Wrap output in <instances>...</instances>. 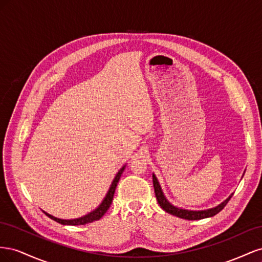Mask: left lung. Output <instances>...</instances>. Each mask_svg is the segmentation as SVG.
I'll return each instance as SVG.
<instances>
[{
	"label": "left lung",
	"mask_w": 262,
	"mask_h": 262,
	"mask_svg": "<svg viewBox=\"0 0 262 262\" xmlns=\"http://www.w3.org/2000/svg\"><path fill=\"white\" fill-rule=\"evenodd\" d=\"M153 185H154L156 199H157L158 204L161 205V208L164 211L171 214V215H175L177 217L189 220V221L202 220V219H205V217L214 216V215H215V214H217L219 212H221L222 210L224 209V207L227 204V202L231 200V198H232V195H231L226 201H224L222 204L217 205L216 208H213V209H210V210H205V211H188V210H182V209H178L176 207H173V205H171L167 200H166V198L163 194L161 186H160V184H158V181H157L155 175H153Z\"/></svg>",
	"instance_id": "obj_1"
}]
</instances>
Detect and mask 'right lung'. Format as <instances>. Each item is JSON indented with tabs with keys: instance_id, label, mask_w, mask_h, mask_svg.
<instances>
[{
	"instance_id": "1",
	"label": "right lung",
	"mask_w": 262,
	"mask_h": 262,
	"mask_svg": "<svg viewBox=\"0 0 262 262\" xmlns=\"http://www.w3.org/2000/svg\"><path fill=\"white\" fill-rule=\"evenodd\" d=\"M123 170H124V167H122L120 170L118 171V173H117L114 181H113L112 187H110L109 191H108L106 198L104 199V201L101 202V204L96 210L91 212L90 214H87V215H85L83 217H80V219H76V220H61V219H58V217H54V216L50 215V214L46 213V212H45V214L47 216H49L51 220L58 222V223H60L62 225H73V226H75V225H85L87 223H93V222H95V221L100 220L102 216H104V214L107 212V210L110 207V204H112V202H113L117 184H118L119 179H120L121 173L123 172Z\"/></svg>"
}]
</instances>
